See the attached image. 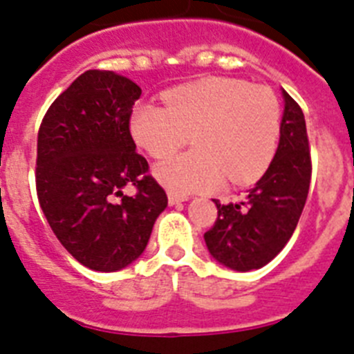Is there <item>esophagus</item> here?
Instances as JSON below:
<instances>
[{
  "label": "esophagus",
  "mask_w": 354,
  "mask_h": 354,
  "mask_svg": "<svg viewBox=\"0 0 354 354\" xmlns=\"http://www.w3.org/2000/svg\"><path fill=\"white\" fill-rule=\"evenodd\" d=\"M187 199H189V197L180 196V194H174V192L167 194V201H169V205H180V203H183V201H187Z\"/></svg>",
  "instance_id": "1"
}]
</instances>
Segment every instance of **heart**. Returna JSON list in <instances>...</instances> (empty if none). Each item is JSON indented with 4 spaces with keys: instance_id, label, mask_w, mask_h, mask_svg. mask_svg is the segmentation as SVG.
<instances>
[{
    "instance_id": "heart-1",
    "label": "heart",
    "mask_w": 354,
    "mask_h": 354,
    "mask_svg": "<svg viewBox=\"0 0 354 354\" xmlns=\"http://www.w3.org/2000/svg\"><path fill=\"white\" fill-rule=\"evenodd\" d=\"M133 138L153 158L169 157L192 138L197 148L167 158L155 176L187 196L257 180L277 151L282 109L266 86L236 79H206L165 95V107L141 104L130 120Z\"/></svg>"
}]
</instances>
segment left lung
Segmentation results:
<instances>
[{"label": "left lung", "instance_id": "8db88e82", "mask_svg": "<svg viewBox=\"0 0 354 354\" xmlns=\"http://www.w3.org/2000/svg\"><path fill=\"white\" fill-rule=\"evenodd\" d=\"M286 100L277 153L259 181L238 203L215 199L216 221L205 232L208 250L231 270L268 264L292 236L308 196L312 158L301 107Z\"/></svg>", "mask_w": 354, "mask_h": 354}]
</instances>
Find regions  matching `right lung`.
<instances>
[{"label": "right lung", "instance_id": "right-lung-1", "mask_svg": "<svg viewBox=\"0 0 354 354\" xmlns=\"http://www.w3.org/2000/svg\"><path fill=\"white\" fill-rule=\"evenodd\" d=\"M139 97L130 79L88 70L50 104L38 129L40 208L59 243L95 272H116L138 259L167 206L130 133ZM125 186L136 192L127 196Z\"/></svg>", "mask_w": 354, "mask_h": 354}]
</instances>
